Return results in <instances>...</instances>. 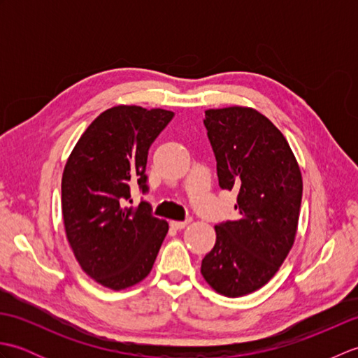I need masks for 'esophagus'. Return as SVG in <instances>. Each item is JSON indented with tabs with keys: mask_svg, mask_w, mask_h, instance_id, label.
Masks as SVG:
<instances>
[{
	"mask_svg": "<svg viewBox=\"0 0 358 358\" xmlns=\"http://www.w3.org/2000/svg\"><path fill=\"white\" fill-rule=\"evenodd\" d=\"M189 220H186V222H171V227H173V229H183Z\"/></svg>",
	"mask_w": 358,
	"mask_h": 358,
	"instance_id": "1",
	"label": "esophagus"
}]
</instances>
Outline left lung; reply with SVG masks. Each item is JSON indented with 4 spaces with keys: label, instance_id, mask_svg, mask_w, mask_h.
Listing matches in <instances>:
<instances>
[{
    "label": "left lung",
    "instance_id": "1",
    "mask_svg": "<svg viewBox=\"0 0 358 358\" xmlns=\"http://www.w3.org/2000/svg\"><path fill=\"white\" fill-rule=\"evenodd\" d=\"M203 123L220 187L238 192V220L215 226V246L203 258L201 273L218 294L235 299L268 283L291 250L301 173L283 134L260 112L209 109Z\"/></svg>",
    "mask_w": 358,
    "mask_h": 358
}]
</instances>
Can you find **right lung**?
Here are the masks:
<instances>
[{
  "mask_svg": "<svg viewBox=\"0 0 358 358\" xmlns=\"http://www.w3.org/2000/svg\"><path fill=\"white\" fill-rule=\"evenodd\" d=\"M173 112L115 106L100 113L67 159L62 180L66 235L89 277L113 291L149 275L169 224L152 215V206L132 203L138 186L148 194L150 144Z\"/></svg>",
  "mask_w": 358,
  "mask_h": 358,
  "instance_id": "right-lung-1",
  "label": "right lung"
}]
</instances>
